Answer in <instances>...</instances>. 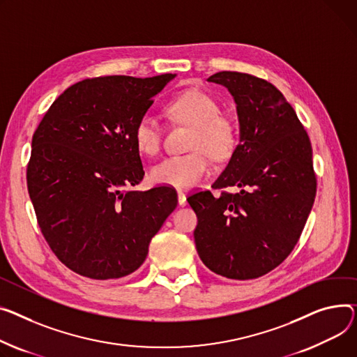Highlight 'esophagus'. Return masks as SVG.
Returning a JSON list of instances; mask_svg holds the SVG:
<instances>
[{"label":"esophagus","instance_id":"esophagus-1","mask_svg":"<svg viewBox=\"0 0 357 357\" xmlns=\"http://www.w3.org/2000/svg\"><path fill=\"white\" fill-rule=\"evenodd\" d=\"M178 202H179L181 206H185V205L188 204V202H186V195H185L182 191L178 192Z\"/></svg>","mask_w":357,"mask_h":357}]
</instances>
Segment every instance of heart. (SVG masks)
Returning <instances> with one entry per match:
<instances>
[{
    "label": "heart",
    "mask_w": 357,
    "mask_h": 357,
    "mask_svg": "<svg viewBox=\"0 0 357 357\" xmlns=\"http://www.w3.org/2000/svg\"><path fill=\"white\" fill-rule=\"evenodd\" d=\"M166 112L174 121L191 126L185 155L168 156L151 169L155 183L189 189L195 186L209 171V158L222 160L232 155L238 133L228 116L221 114L218 102L201 90H186L169 102ZM135 144L148 156H153L162 146V126L151 114L142 116L135 126Z\"/></svg>",
    "instance_id": "heart-1"
}]
</instances>
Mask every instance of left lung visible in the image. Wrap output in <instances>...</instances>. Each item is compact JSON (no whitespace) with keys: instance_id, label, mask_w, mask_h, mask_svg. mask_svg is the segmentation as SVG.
I'll list each match as a JSON object with an SVG mask.
<instances>
[{"instance_id":"left-lung-1","label":"left lung","mask_w":357,"mask_h":357,"mask_svg":"<svg viewBox=\"0 0 357 357\" xmlns=\"http://www.w3.org/2000/svg\"><path fill=\"white\" fill-rule=\"evenodd\" d=\"M208 82L228 89L240 123V144L213 186L240 192L188 198L198 217L197 251L215 274L258 278L289 257L312 211V144L291 105L267 80L220 71Z\"/></svg>"}]
</instances>
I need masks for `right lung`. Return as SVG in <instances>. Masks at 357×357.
Returning <instances> with one entry per match:
<instances>
[{"instance_id":"add662e5","label":"right lung","mask_w":357,"mask_h":357,"mask_svg":"<svg viewBox=\"0 0 357 357\" xmlns=\"http://www.w3.org/2000/svg\"><path fill=\"white\" fill-rule=\"evenodd\" d=\"M175 76L82 80L60 94L34 132L30 199L45 241L71 271L93 280L136 271L176 208L169 186L133 191L145 175L135 126Z\"/></svg>"}]
</instances>
